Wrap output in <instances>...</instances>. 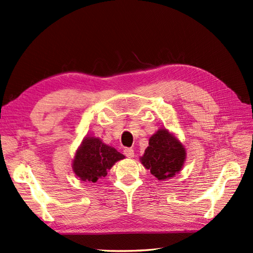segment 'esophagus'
Returning <instances> with one entry per match:
<instances>
[{
	"label": "esophagus",
	"instance_id": "34e87169",
	"mask_svg": "<svg viewBox=\"0 0 253 253\" xmlns=\"http://www.w3.org/2000/svg\"><path fill=\"white\" fill-rule=\"evenodd\" d=\"M124 155L127 158H133L134 157V151L132 148H125L124 149Z\"/></svg>",
	"mask_w": 253,
	"mask_h": 253
}]
</instances>
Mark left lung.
Masks as SVG:
<instances>
[{"instance_id":"1","label":"left lung","mask_w":253,"mask_h":253,"mask_svg":"<svg viewBox=\"0 0 253 253\" xmlns=\"http://www.w3.org/2000/svg\"><path fill=\"white\" fill-rule=\"evenodd\" d=\"M185 148L175 134L161 128L150 136L148 147L140 158L143 167L150 169L158 180L174 177L182 169L185 161Z\"/></svg>"}]
</instances>
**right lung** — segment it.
I'll return each instance as SVG.
<instances>
[{
  "label": "right lung",
  "instance_id": "1",
  "mask_svg": "<svg viewBox=\"0 0 253 253\" xmlns=\"http://www.w3.org/2000/svg\"><path fill=\"white\" fill-rule=\"evenodd\" d=\"M124 158V155L106 145L98 138L86 136L76 150L72 168L82 181L95 183L98 179L107 176L108 169H110L115 162Z\"/></svg>",
  "mask_w": 253,
  "mask_h": 253
}]
</instances>
